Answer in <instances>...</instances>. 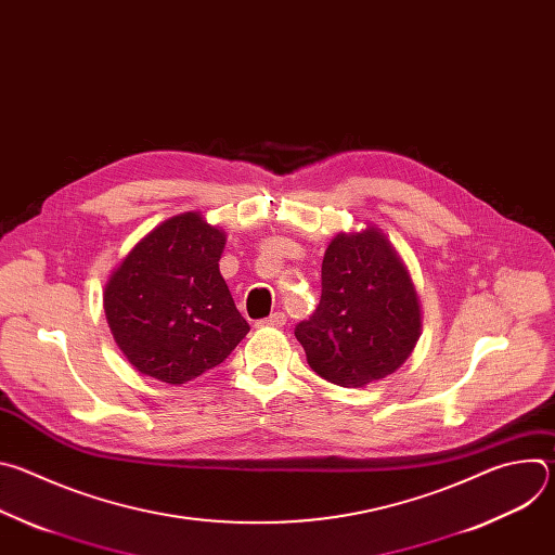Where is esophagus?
<instances>
[{"label":"esophagus","instance_id":"34e87169","mask_svg":"<svg viewBox=\"0 0 555 555\" xmlns=\"http://www.w3.org/2000/svg\"><path fill=\"white\" fill-rule=\"evenodd\" d=\"M285 323H287V315H285L283 311H274L272 315H268L266 321L259 323V327H274V330H279V327H283Z\"/></svg>","mask_w":555,"mask_h":555}]
</instances>
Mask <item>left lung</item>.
I'll use <instances>...</instances> for the list:
<instances>
[{
    "label": "left lung",
    "mask_w": 555,
    "mask_h": 555,
    "mask_svg": "<svg viewBox=\"0 0 555 555\" xmlns=\"http://www.w3.org/2000/svg\"><path fill=\"white\" fill-rule=\"evenodd\" d=\"M321 377L360 388L398 371L422 336V302L400 253L366 223L338 232L323 257V294L294 330Z\"/></svg>",
    "instance_id": "obj_1"
}]
</instances>
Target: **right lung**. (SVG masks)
I'll list each match as a JSON object with an SVG mask.
<instances>
[{
	"label": "right lung",
	"instance_id": "add662e5",
	"mask_svg": "<svg viewBox=\"0 0 555 555\" xmlns=\"http://www.w3.org/2000/svg\"><path fill=\"white\" fill-rule=\"evenodd\" d=\"M223 248L225 232L189 210L155 225L114 268L103 307L138 373L180 386L246 338L250 325L219 272Z\"/></svg>",
	"mask_w": 555,
	"mask_h": 555
}]
</instances>
